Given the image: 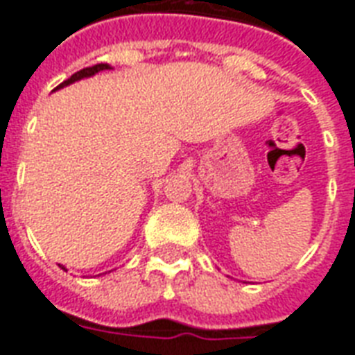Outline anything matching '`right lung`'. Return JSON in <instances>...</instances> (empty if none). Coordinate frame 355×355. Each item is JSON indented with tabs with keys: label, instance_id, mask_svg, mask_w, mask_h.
I'll list each match as a JSON object with an SVG mask.
<instances>
[{
	"label": "right lung",
	"instance_id": "obj_1",
	"mask_svg": "<svg viewBox=\"0 0 355 355\" xmlns=\"http://www.w3.org/2000/svg\"><path fill=\"white\" fill-rule=\"evenodd\" d=\"M105 69H111L109 65L107 64H97V65H92V67H84V69L77 71L75 75H71L67 80H64V83L60 84V86H56V90L58 88H64V86H67V84L71 83H75V80H80V78L84 77H92V75H96V73H99V71H105ZM62 269H65V267H62Z\"/></svg>",
	"mask_w": 355,
	"mask_h": 355
}]
</instances>
